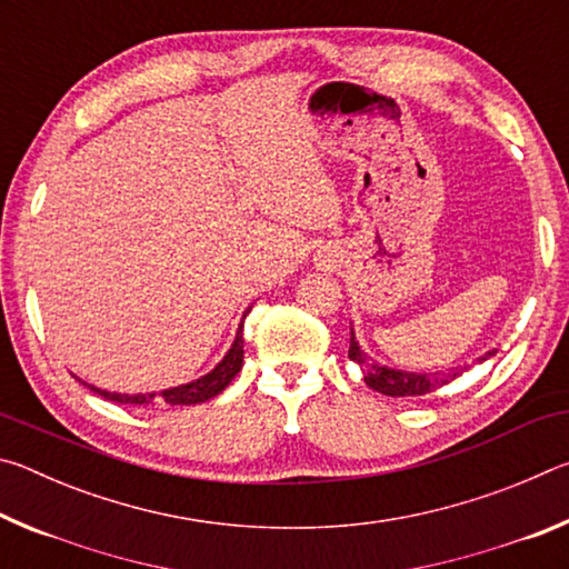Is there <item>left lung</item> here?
Instances as JSON below:
<instances>
[{
	"label": "left lung",
	"mask_w": 569,
	"mask_h": 569,
	"mask_svg": "<svg viewBox=\"0 0 569 569\" xmlns=\"http://www.w3.org/2000/svg\"><path fill=\"white\" fill-rule=\"evenodd\" d=\"M489 356H495V351H487L485 356H479V361H487ZM349 359L356 361L363 369V381L369 383L373 391L387 393V397H423V393L437 391L439 387H445L451 379H457L461 371L467 369H457L455 373H413V371H397L389 369V366H379V363H369L366 353L361 351L359 341H356L353 329H351V343H349Z\"/></svg>",
	"instance_id": "obj_1"
}]
</instances>
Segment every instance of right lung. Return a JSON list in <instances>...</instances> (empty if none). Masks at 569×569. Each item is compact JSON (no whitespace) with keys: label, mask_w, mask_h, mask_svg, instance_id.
Wrapping results in <instances>:
<instances>
[{"label":"right lung","mask_w":569,"mask_h":569,"mask_svg":"<svg viewBox=\"0 0 569 569\" xmlns=\"http://www.w3.org/2000/svg\"><path fill=\"white\" fill-rule=\"evenodd\" d=\"M240 366H243V321H240L236 341H233V346H230V351L223 356V361H220L213 371L206 373V377H200L198 381L182 383V387L166 389L160 393H134V397H130V393H112V391L94 389V387H90V383H88V389L100 393V397H104L108 401H118V403H170V407H188V403H200V401L218 397V393L236 379Z\"/></svg>","instance_id":"right-lung-1"}]
</instances>
